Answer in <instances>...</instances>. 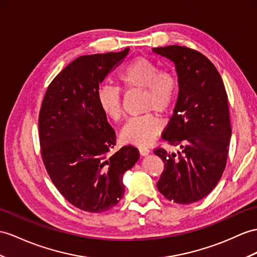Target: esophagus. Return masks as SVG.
I'll list each match as a JSON object with an SVG mask.
<instances>
[{
	"label": "esophagus",
	"mask_w": 257,
	"mask_h": 257,
	"mask_svg": "<svg viewBox=\"0 0 257 257\" xmlns=\"http://www.w3.org/2000/svg\"><path fill=\"white\" fill-rule=\"evenodd\" d=\"M139 152H140L141 156H146V155H148L150 153V150L148 148H146V147H140L139 148Z\"/></svg>",
	"instance_id": "esophagus-1"
}]
</instances>
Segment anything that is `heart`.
I'll list each match as a JSON object with an SVG mask.
<instances>
[{"mask_svg": "<svg viewBox=\"0 0 257 257\" xmlns=\"http://www.w3.org/2000/svg\"><path fill=\"white\" fill-rule=\"evenodd\" d=\"M117 80L124 90H142V110L148 111L126 123L121 132V139L131 145L148 146L162 130L159 117L149 111L165 114L171 110L179 89L178 77L171 71L159 70L154 61L139 56L121 68ZM97 100L105 116L113 122L121 121L123 102L118 87L109 84L100 85Z\"/></svg>", "mask_w": 257, "mask_h": 257, "instance_id": "1", "label": "heart"}]
</instances>
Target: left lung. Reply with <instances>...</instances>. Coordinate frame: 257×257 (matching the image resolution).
<instances>
[{
  "label": "left lung",
  "mask_w": 257,
  "mask_h": 257,
  "mask_svg": "<svg viewBox=\"0 0 257 257\" xmlns=\"http://www.w3.org/2000/svg\"><path fill=\"white\" fill-rule=\"evenodd\" d=\"M153 51L176 65L178 101L161 136L169 145L182 149L178 154L154 149L165 165L157 189L171 202L195 203L215 189L227 165L231 137L228 95L216 66L203 53L185 46Z\"/></svg>",
  "instance_id": "1"
}]
</instances>
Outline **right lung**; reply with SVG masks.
Returning a JSON list of instances; mask_svg holds the SVG:
<instances>
[{
    "mask_svg": "<svg viewBox=\"0 0 257 257\" xmlns=\"http://www.w3.org/2000/svg\"><path fill=\"white\" fill-rule=\"evenodd\" d=\"M128 51L79 56L53 78L42 100L43 165L66 201L84 211L114 207L124 195L123 173L140 158L132 145L111 154L115 132L97 100L99 84Z\"/></svg>",
    "mask_w": 257,
    "mask_h": 257,
    "instance_id": "add662e5",
    "label": "right lung"
}]
</instances>
